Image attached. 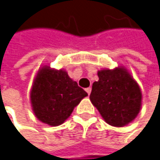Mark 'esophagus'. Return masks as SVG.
Segmentation results:
<instances>
[{"mask_svg": "<svg viewBox=\"0 0 160 160\" xmlns=\"http://www.w3.org/2000/svg\"><path fill=\"white\" fill-rule=\"evenodd\" d=\"M91 90H92V88H91V87H88V88H86V89H85V91L87 92V94H88V95H90Z\"/></svg>", "mask_w": 160, "mask_h": 160, "instance_id": "34e87169", "label": "esophagus"}]
</instances>
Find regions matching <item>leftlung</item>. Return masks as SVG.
Listing matches in <instances>:
<instances>
[{
	"instance_id": "1",
	"label": "left lung",
	"mask_w": 160,
	"mask_h": 160,
	"mask_svg": "<svg viewBox=\"0 0 160 160\" xmlns=\"http://www.w3.org/2000/svg\"><path fill=\"white\" fill-rule=\"evenodd\" d=\"M98 76L90 99L101 117L116 127L134 120L140 110L141 92L132 76L122 67L100 70Z\"/></svg>"
}]
</instances>
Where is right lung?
<instances>
[{"mask_svg":"<svg viewBox=\"0 0 160 160\" xmlns=\"http://www.w3.org/2000/svg\"><path fill=\"white\" fill-rule=\"evenodd\" d=\"M86 96L65 71L45 66L38 72L30 94L34 114L51 126L63 123Z\"/></svg>","mask_w":160,"mask_h":160,"instance_id":"add662e5","label":"right lung"}]
</instances>
